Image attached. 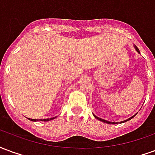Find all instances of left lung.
<instances>
[{
  "instance_id": "1",
  "label": "left lung",
  "mask_w": 155,
  "mask_h": 155,
  "mask_svg": "<svg viewBox=\"0 0 155 155\" xmlns=\"http://www.w3.org/2000/svg\"><path fill=\"white\" fill-rule=\"evenodd\" d=\"M134 47L135 48V50H136L137 52H138V53H139V54H140V51H139V49H138V48H137V46H135V45H134ZM136 114H137V113H136V114H134L133 116H131V117H130V118H129V119H128V120H123V121H120V122H110V121H108V120H103V119H101V118H99V117H97V116H96V115H94V116L95 117V118H96V119H97V120H101V121H102V122H104V123L110 124H119V123H120V124L124 123V122H126V121H128V120H131V119H133L134 117L135 116V115H136Z\"/></svg>"
}]
</instances>
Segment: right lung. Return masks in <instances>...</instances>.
<instances>
[{
	"instance_id": "add662e5",
	"label": "right lung",
	"mask_w": 155,
	"mask_h": 155,
	"mask_svg": "<svg viewBox=\"0 0 155 155\" xmlns=\"http://www.w3.org/2000/svg\"><path fill=\"white\" fill-rule=\"evenodd\" d=\"M56 117H53V118H49V119H39V120H34V119H29L27 118L29 120H31V121H45V122H46V121H50V120H52L55 119Z\"/></svg>"
}]
</instances>
